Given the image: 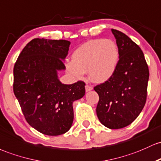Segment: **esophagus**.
Wrapping results in <instances>:
<instances>
[{"label":"esophagus","mask_w":161,"mask_h":161,"mask_svg":"<svg viewBox=\"0 0 161 161\" xmlns=\"http://www.w3.org/2000/svg\"><path fill=\"white\" fill-rule=\"evenodd\" d=\"M85 90H86V92L90 91V90H93V86L89 85V84H86V85L85 86Z\"/></svg>","instance_id":"obj_1"}]
</instances>
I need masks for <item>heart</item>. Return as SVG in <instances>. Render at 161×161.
<instances>
[{
    "label": "heart",
    "instance_id": "heart-1",
    "mask_svg": "<svg viewBox=\"0 0 161 161\" xmlns=\"http://www.w3.org/2000/svg\"><path fill=\"white\" fill-rule=\"evenodd\" d=\"M119 61L118 46L111 39H92L79 46L65 63L68 73L77 80L87 71L90 80L95 83L108 80L114 75Z\"/></svg>",
    "mask_w": 161,
    "mask_h": 161
}]
</instances>
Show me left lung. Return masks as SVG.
Here are the masks:
<instances>
[{
  "label": "left lung",
  "mask_w": 161,
  "mask_h": 161,
  "mask_svg": "<svg viewBox=\"0 0 161 161\" xmlns=\"http://www.w3.org/2000/svg\"><path fill=\"white\" fill-rule=\"evenodd\" d=\"M119 51L114 75L94 86L99 95L97 115L110 129L129 125L143 109L147 99L149 70L144 53L136 43L119 30L112 29Z\"/></svg>",
  "instance_id": "left-lung-1"
}]
</instances>
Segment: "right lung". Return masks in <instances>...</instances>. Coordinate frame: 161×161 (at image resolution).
Masks as SVG:
<instances>
[{
  "label": "right lung",
  "mask_w": 161,
  "mask_h": 161,
  "mask_svg": "<svg viewBox=\"0 0 161 161\" xmlns=\"http://www.w3.org/2000/svg\"><path fill=\"white\" fill-rule=\"evenodd\" d=\"M71 42L34 39L24 47L14 68V93L26 122L44 135L56 136L71 129L73 103L85 94V83L64 84L58 71Z\"/></svg>",
  "instance_id": "add662e5"
}]
</instances>
